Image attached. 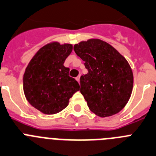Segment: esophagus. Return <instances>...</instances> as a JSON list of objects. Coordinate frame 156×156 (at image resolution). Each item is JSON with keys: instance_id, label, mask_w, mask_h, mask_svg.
Here are the masks:
<instances>
[{"instance_id": "1", "label": "esophagus", "mask_w": 156, "mask_h": 156, "mask_svg": "<svg viewBox=\"0 0 156 156\" xmlns=\"http://www.w3.org/2000/svg\"><path fill=\"white\" fill-rule=\"evenodd\" d=\"M76 80H77V81H78V83H79V82H80V76H78V77H77V78H76Z\"/></svg>"}]
</instances>
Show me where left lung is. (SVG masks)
Masks as SVG:
<instances>
[{
	"instance_id": "left-lung-1",
	"label": "left lung",
	"mask_w": 156,
	"mask_h": 156,
	"mask_svg": "<svg viewBox=\"0 0 156 156\" xmlns=\"http://www.w3.org/2000/svg\"><path fill=\"white\" fill-rule=\"evenodd\" d=\"M88 73L80 78V92L91 112L101 118L119 113L130 98L133 75L124 56L100 39L74 44Z\"/></svg>"
}]
</instances>
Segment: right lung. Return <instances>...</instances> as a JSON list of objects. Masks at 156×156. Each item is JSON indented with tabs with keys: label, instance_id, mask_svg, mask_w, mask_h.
<instances>
[{
	"label": "right lung",
	"instance_id": "1",
	"mask_svg": "<svg viewBox=\"0 0 156 156\" xmlns=\"http://www.w3.org/2000/svg\"><path fill=\"white\" fill-rule=\"evenodd\" d=\"M72 44L51 42L43 46L31 59L23 74V91L28 102L46 115L61 112L69 99L80 89L63 66L71 53Z\"/></svg>",
	"mask_w": 156,
	"mask_h": 156
}]
</instances>
